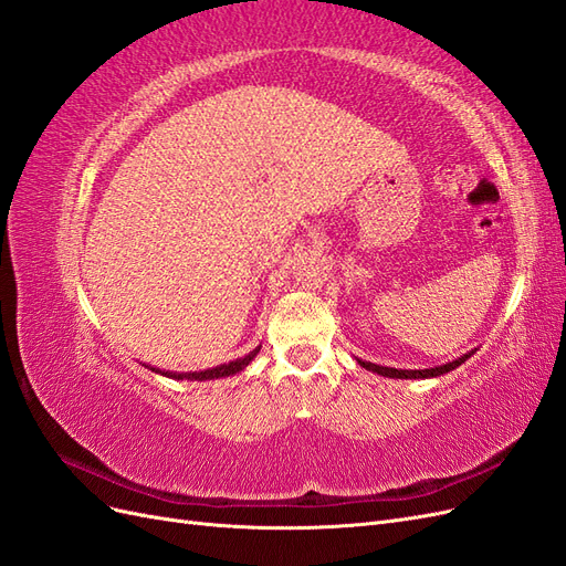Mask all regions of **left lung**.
<instances>
[{
  "label": "left lung",
  "mask_w": 566,
  "mask_h": 566,
  "mask_svg": "<svg viewBox=\"0 0 566 566\" xmlns=\"http://www.w3.org/2000/svg\"><path fill=\"white\" fill-rule=\"evenodd\" d=\"M472 354H465L455 358V361L447 364V366H437V368H427V370H397V368H387V366H378V364H370V361H361L358 358V364H361L366 370H373L378 375H385V378H403V380H416V378H437V375L449 373L453 368H458L460 364H465V358H470Z\"/></svg>",
  "instance_id": "8db88e82"
}]
</instances>
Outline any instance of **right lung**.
<instances>
[{
  "label": "right lung",
  "instance_id": "1",
  "mask_svg": "<svg viewBox=\"0 0 566 566\" xmlns=\"http://www.w3.org/2000/svg\"><path fill=\"white\" fill-rule=\"evenodd\" d=\"M262 347V345H260ZM260 347L256 349H252L248 356H243V358H235V361H231V364H224V366H217V368H210V370H200V373H163V370H156V368H150V370H156V373H163V375H167V378H177V380H214V378H227V375H233V373H238V370H243L252 358L256 356V352H260Z\"/></svg>",
  "mask_w": 566,
  "mask_h": 566
}]
</instances>
